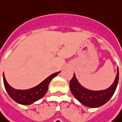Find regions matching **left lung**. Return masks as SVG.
<instances>
[{"label": "left lung", "instance_id": "left-lung-1", "mask_svg": "<svg viewBox=\"0 0 122 122\" xmlns=\"http://www.w3.org/2000/svg\"><path fill=\"white\" fill-rule=\"evenodd\" d=\"M118 82L119 69H117V73L114 83L106 90L94 91L86 89L79 83L74 74L72 79L70 80L69 87L73 95L82 105L90 108H97L104 105L111 99L115 92Z\"/></svg>", "mask_w": 122, "mask_h": 122}]
</instances>
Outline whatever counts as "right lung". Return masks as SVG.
Returning <instances> with one entry per match:
<instances>
[{"instance_id":"right-lung-1","label":"right lung","mask_w":122,"mask_h":122,"mask_svg":"<svg viewBox=\"0 0 122 122\" xmlns=\"http://www.w3.org/2000/svg\"><path fill=\"white\" fill-rule=\"evenodd\" d=\"M58 73L60 71L50 75L38 85L28 90H16L13 88L7 82L4 74L3 75V83L8 94L14 101L22 105H30L44 96L48 91L51 81Z\"/></svg>"}]
</instances>
